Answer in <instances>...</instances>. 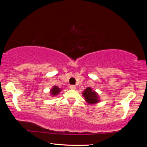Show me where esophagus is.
Here are the masks:
<instances>
[{
  "label": "esophagus",
  "mask_w": 147,
  "mask_h": 147,
  "mask_svg": "<svg viewBox=\"0 0 147 147\" xmlns=\"http://www.w3.org/2000/svg\"><path fill=\"white\" fill-rule=\"evenodd\" d=\"M69 88L71 89V90H76V86L75 85H70V87Z\"/></svg>",
  "instance_id": "1"
}]
</instances>
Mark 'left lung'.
Masks as SVG:
<instances>
[{
    "mask_svg": "<svg viewBox=\"0 0 147 147\" xmlns=\"http://www.w3.org/2000/svg\"><path fill=\"white\" fill-rule=\"evenodd\" d=\"M83 95L85 97V100L90 104H96L99 101L97 93L94 91H92L90 87H88L85 90L83 93Z\"/></svg>",
    "mask_w": 147,
    "mask_h": 147,
    "instance_id": "8db88e82",
    "label": "left lung"
}]
</instances>
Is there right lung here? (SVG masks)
<instances>
[{
	"mask_svg": "<svg viewBox=\"0 0 147 147\" xmlns=\"http://www.w3.org/2000/svg\"><path fill=\"white\" fill-rule=\"evenodd\" d=\"M61 91V90L57 87V86H54L53 87L52 90H51V94L54 96H55L56 95H57L58 93Z\"/></svg>",
	"mask_w": 147,
	"mask_h": 147,
	"instance_id": "obj_1",
	"label": "right lung"
}]
</instances>
